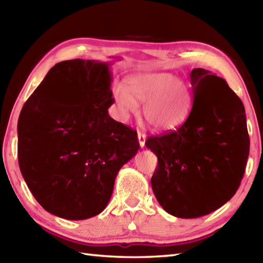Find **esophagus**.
<instances>
[{
	"label": "esophagus",
	"instance_id": "esophagus-1",
	"mask_svg": "<svg viewBox=\"0 0 263 263\" xmlns=\"http://www.w3.org/2000/svg\"><path fill=\"white\" fill-rule=\"evenodd\" d=\"M146 139H147V136L144 135L143 132H138V140H139V144H140L141 148L144 147V142H146Z\"/></svg>",
	"mask_w": 263,
	"mask_h": 263
}]
</instances>
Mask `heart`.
I'll return each mask as SVG.
<instances>
[{"instance_id":"1","label":"heart","mask_w":263,"mask_h":263,"mask_svg":"<svg viewBox=\"0 0 263 263\" xmlns=\"http://www.w3.org/2000/svg\"><path fill=\"white\" fill-rule=\"evenodd\" d=\"M123 119L138 111V103H146L143 114L155 131H170L181 125L191 107L187 86L171 73H140L128 78L125 88L114 93Z\"/></svg>"}]
</instances>
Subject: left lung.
<instances>
[{
  "instance_id": "8db88e82",
  "label": "left lung",
  "mask_w": 263,
  "mask_h": 263,
  "mask_svg": "<svg viewBox=\"0 0 263 263\" xmlns=\"http://www.w3.org/2000/svg\"><path fill=\"white\" fill-rule=\"evenodd\" d=\"M193 69V105L183 124L146 146L157 156L152 177L156 199L178 218L210 214L231 200L241 184L250 153L242 100L227 82Z\"/></svg>"
}]
</instances>
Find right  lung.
Instances as JSON below:
<instances>
[{"label": "right lung", "instance_id": "1", "mask_svg": "<svg viewBox=\"0 0 263 263\" xmlns=\"http://www.w3.org/2000/svg\"><path fill=\"white\" fill-rule=\"evenodd\" d=\"M109 63L55 64L28 98L18 121V159L30 192L46 211L82 220L107 205L121 167L140 144L111 119Z\"/></svg>", "mask_w": 263, "mask_h": 263}]
</instances>
